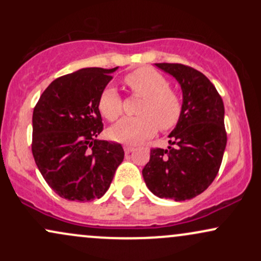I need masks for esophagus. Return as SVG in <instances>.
I'll return each mask as SVG.
<instances>
[{
  "instance_id": "esophagus-1",
  "label": "esophagus",
  "mask_w": 261,
  "mask_h": 261,
  "mask_svg": "<svg viewBox=\"0 0 261 261\" xmlns=\"http://www.w3.org/2000/svg\"><path fill=\"white\" fill-rule=\"evenodd\" d=\"M124 151L125 154H130L134 151V147H131V146H124Z\"/></svg>"
}]
</instances>
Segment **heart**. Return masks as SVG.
I'll return each mask as SVG.
<instances>
[{"mask_svg":"<svg viewBox=\"0 0 261 261\" xmlns=\"http://www.w3.org/2000/svg\"><path fill=\"white\" fill-rule=\"evenodd\" d=\"M125 83L135 94L145 97L139 109L140 116H127L109 128V136L119 142H142L161 130L168 131L178 124L182 106L179 95L169 89L166 77L149 67L135 70L125 77ZM98 109L109 121L122 112V99L113 86H107L98 99Z\"/></svg>","mask_w":261,"mask_h":261,"instance_id":"b5f03b06","label":"heart"}]
</instances>
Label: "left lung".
Segmentation results:
<instances>
[{"label": "left lung", "mask_w": 261, "mask_h": 261, "mask_svg": "<svg viewBox=\"0 0 261 261\" xmlns=\"http://www.w3.org/2000/svg\"><path fill=\"white\" fill-rule=\"evenodd\" d=\"M154 65L180 85L182 112L168 136V149L152 148L142 175L155 196L184 201L203 193L221 167L227 145L223 101L207 77L195 68Z\"/></svg>", "instance_id": "left-lung-1"}]
</instances>
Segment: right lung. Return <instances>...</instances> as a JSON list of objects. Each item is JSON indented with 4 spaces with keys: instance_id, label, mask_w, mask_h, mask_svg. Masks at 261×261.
<instances>
[{
    "instance_id": "1",
    "label": "right lung",
    "mask_w": 261,
    "mask_h": 261,
    "mask_svg": "<svg viewBox=\"0 0 261 261\" xmlns=\"http://www.w3.org/2000/svg\"><path fill=\"white\" fill-rule=\"evenodd\" d=\"M118 67H88L50 83L33 112L32 152L49 187L71 201L99 199L124 160L120 143L99 140L98 99Z\"/></svg>"
}]
</instances>
